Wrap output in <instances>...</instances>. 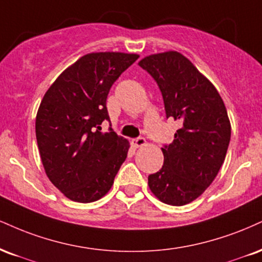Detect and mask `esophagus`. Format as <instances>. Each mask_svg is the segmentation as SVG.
Segmentation results:
<instances>
[{
    "label": "esophagus",
    "instance_id": "obj_1",
    "mask_svg": "<svg viewBox=\"0 0 262 262\" xmlns=\"http://www.w3.org/2000/svg\"><path fill=\"white\" fill-rule=\"evenodd\" d=\"M145 144H146V140H145V138H143V137L135 138V139L132 140V145H133L134 147H140Z\"/></svg>",
    "mask_w": 262,
    "mask_h": 262
}]
</instances>
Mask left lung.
<instances>
[{"label":"left lung","mask_w":262,"mask_h":262,"mask_svg":"<svg viewBox=\"0 0 262 262\" xmlns=\"http://www.w3.org/2000/svg\"><path fill=\"white\" fill-rule=\"evenodd\" d=\"M139 66L159 85L167 118L182 127L162 147L163 166L150 174V190L162 203L183 206L216 178L231 140V123L219 91L177 51L147 56Z\"/></svg>","instance_id":"obj_1"}]
</instances>
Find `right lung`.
<instances>
[{"label": "right lung", "instance_id": "add662e5", "mask_svg": "<svg viewBox=\"0 0 262 262\" xmlns=\"http://www.w3.org/2000/svg\"><path fill=\"white\" fill-rule=\"evenodd\" d=\"M138 58L134 53H88L59 75L41 101L35 122L41 161L68 199H101L127 159V139L112 128L102 133L101 124L110 122V89Z\"/></svg>", "mask_w": 262, "mask_h": 262}]
</instances>
